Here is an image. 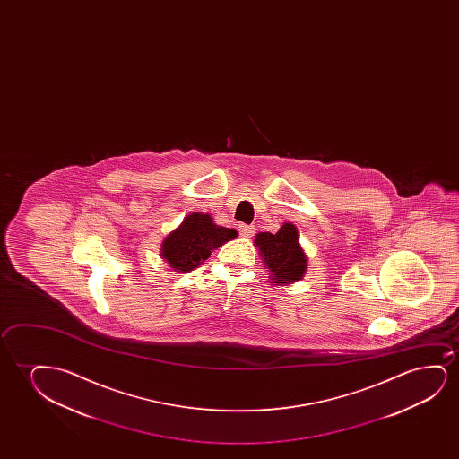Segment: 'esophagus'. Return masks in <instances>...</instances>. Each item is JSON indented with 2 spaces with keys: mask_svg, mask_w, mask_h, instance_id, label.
<instances>
[{
  "mask_svg": "<svg viewBox=\"0 0 459 459\" xmlns=\"http://www.w3.org/2000/svg\"><path fill=\"white\" fill-rule=\"evenodd\" d=\"M238 232L243 238H251L252 235L255 233V229L252 226H246V224H241V226L238 227Z\"/></svg>",
  "mask_w": 459,
  "mask_h": 459,
  "instance_id": "esophagus-1",
  "label": "esophagus"
}]
</instances>
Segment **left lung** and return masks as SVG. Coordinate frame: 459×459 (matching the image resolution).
<instances>
[{"label":"left lung","instance_id":"8db88e82","mask_svg":"<svg viewBox=\"0 0 459 459\" xmlns=\"http://www.w3.org/2000/svg\"><path fill=\"white\" fill-rule=\"evenodd\" d=\"M254 245L270 273L271 283L290 285L299 282L306 274L308 258L299 243L295 224L285 222L277 233H257Z\"/></svg>","mask_w":459,"mask_h":459}]
</instances>
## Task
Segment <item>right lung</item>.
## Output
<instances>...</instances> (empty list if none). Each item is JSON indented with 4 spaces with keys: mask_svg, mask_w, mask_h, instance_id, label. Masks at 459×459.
<instances>
[{
    "mask_svg": "<svg viewBox=\"0 0 459 459\" xmlns=\"http://www.w3.org/2000/svg\"><path fill=\"white\" fill-rule=\"evenodd\" d=\"M235 229L218 226L208 213H191L161 243V258L177 273H189L204 264L212 251L237 238Z\"/></svg>",
    "mask_w": 459,
    "mask_h": 459,
    "instance_id": "1",
    "label": "right lung"
}]
</instances>
